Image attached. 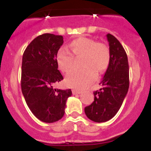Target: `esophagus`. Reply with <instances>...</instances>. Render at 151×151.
Listing matches in <instances>:
<instances>
[{"label": "esophagus", "instance_id": "esophagus-1", "mask_svg": "<svg viewBox=\"0 0 151 151\" xmlns=\"http://www.w3.org/2000/svg\"><path fill=\"white\" fill-rule=\"evenodd\" d=\"M81 93H82V91H80L75 90V89H73V94H80Z\"/></svg>", "mask_w": 151, "mask_h": 151}]
</instances>
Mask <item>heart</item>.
I'll return each mask as SVG.
<instances>
[{"label": "heart", "instance_id": "heart-1", "mask_svg": "<svg viewBox=\"0 0 151 151\" xmlns=\"http://www.w3.org/2000/svg\"><path fill=\"white\" fill-rule=\"evenodd\" d=\"M110 49L106 44L97 42L86 37L73 40L69 50L61 47L57 54L58 67L63 73H69L75 67L76 59L80 60L82 68L67 75L66 83L76 89H84L95 79L97 71L104 72L110 62Z\"/></svg>", "mask_w": 151, "mask_h": 151}]
</instances>
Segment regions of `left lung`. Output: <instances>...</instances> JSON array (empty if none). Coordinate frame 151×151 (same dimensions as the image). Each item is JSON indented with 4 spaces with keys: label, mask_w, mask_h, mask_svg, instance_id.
<instances>
[{
    "label": "left lung",
    "mask_w": 151,
    "mask_h": 151,
    "mask_svg": "<svg viewBox=\"0 0 151 151\" xmlns=\"http://www.w3.org/2000/svg\"><path fill=\"white\" fill-rule=\"evenodd\" d=\"M110 49V62L100 85L94 91L93 103L85 108L88 119L95 122L110 120L120 109L129 87V67L127 54L113 35H106Z\"/></svg>",
    "instance_id": "obj_1"
}]
</instances>
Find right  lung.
<instances>
[{
	"instance_id": "right-lung-1",
	"label": "right lung",
	"mask_w": 151,
	"mask_h": 151,
	"mask_svg": "<svg viewBox=\"0 0 151 151\" xmlns=\"http://www.w3.org/2000/svg\"><path fill=\"white\" fill-rule=\"evenodd\" d=\"M63 44L62 35L45 33L36 37L22 56L21 88L28 106L39 120L51 123L64 115L70 89L54 88L63 77L58 70L57 54Z\"/></svg>"
}]
</instances>
